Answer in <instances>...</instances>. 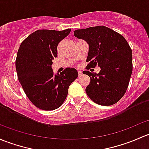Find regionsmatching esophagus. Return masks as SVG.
Instances as JSON below:
<instances>
[{"label": "esophagus", "instance_id": "1", "mask_svg": "<svg viewBox=\"0 0 149 149\" xmlns=\"http://www.w3.org/2000/svg\"><path fill=\"white\" fill-rule=\"evenodd\" d=\"M78 73H79V76H82V74H83L82 71H81V70H79V71H78Z\"/></svg>", "mask_w": 149, "mask_h": 149}]
</instances>
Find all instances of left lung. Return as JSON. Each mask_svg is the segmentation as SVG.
I'll return each mask as SVG.
<instances>
[{
  "label": "left lung",
  "mask_w": 149,
  "mask_h": 149,
  "mask_svg": "<svg viewBox=\"0 0 149 149\" xmlns=\"http://www.w3.org/2000/svg\"><path fill=\"white\" fill-rule=\"evenodd\" d=\"M74 36L89 45L86 68H101L98 74L83 71L91 79L86 88L87 95L101 106L117 103L126 93L132 73V51L128 42L120 33L103 26L76 30Z\"/></svg>",
  "instance_id": "8db88e82"
}]
</instances>
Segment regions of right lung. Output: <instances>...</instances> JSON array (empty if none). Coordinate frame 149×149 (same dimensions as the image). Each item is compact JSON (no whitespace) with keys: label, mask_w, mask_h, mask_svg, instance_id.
Listing matches in <instances>:
<instances>
[{"label":"right lung","mask_w":149,"mask_h":149,"mask_svg":"<svg viewBox=\"0 0 149 149\" xmlns=\"http://www.w3.org/2000/svg\"><path fill=\"white\" fill-rule=\"evenodd\" d=\"M70 32V29L38 30L22 42L18 51V79L30 101L42 110L60 107L69 86L79 76L75 68H66L60 74H54L51 68L52 61L58 56V45Z\"/></svg>","instance_id":"add662e5"}]
</instances>
